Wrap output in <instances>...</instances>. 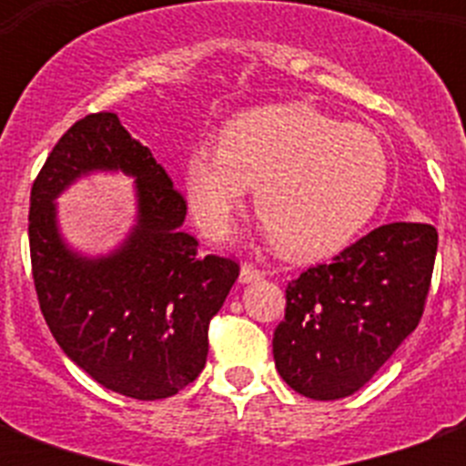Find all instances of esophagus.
<instances>
[{
  "label": "esophagus",
  "mask_w": 466,
  "mask_h": 466,
  "mask_svg": "<svg viewBox=\"0 0 466 466\" xmlns=\"http://www.w3.org/2000/svg\"><path fill=\"white\" fill-rule=\"evenodd\" d=\"M263 278V270L254 263H241V273H239V280L241 283H256V280H261Z\"/></svg>",
  "instance_id": "34e87169"
}]
</instances>
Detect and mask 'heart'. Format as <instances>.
Wrapping results in <instances>:
<instances>
[{
    "label": "heart",
    "mask_w": 466,
    "mask_h": 466,
    "mask_svg": "<svg viewBox=\"0 0 466 466\" xmlns=\"http://www.w3.org/2000/svg\"><path fill=\"white\" fill-rule=\"evenodd\" d=\"M390 161L372 130L305 104L266 106L229 120L219 147H196L186 193L198 227L222 237L256 186V215L292 261L339 251L375 215Z\"/></svg>",
    "instance_id": "obj_1"
}]
</instances>
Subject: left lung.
Instances as JSON below:
<instances>
[{
    "instance_id": "obj_1",
    "label": "left lung",
    "mask_w": 466,
    "mask_h": 466,
    "mask_svg": "<svg viewBox=\"0 0 466 466\" xmlns=\"http://www.w3.org/2000/svg\"><path fill=\"white\" fill-rule=\"evenodd\" d=\"M438 232L391 222L311 266L285 288L273 358L285 382L317 401L350 397L419 326L433 278Z\"/></svg>"
}]
</instances>
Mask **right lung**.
I'll use <instances>...</instances> for the list:
<instances>
[{
  "mask_svg": "<svg viewBox=\"0 0 466 466\" xmlns=\"http://www.w3.org/2000/svg\"><path fill=\"white\" fill-rule=\"evenodd\" d=\"M94 167L135 175L141 215L116 255L89 262L61 244L52 200ZM183 218L186 200L167 171L108 111L76 120L33 181L28 244L40 311L69 360L123 397H174L200 375L210 319L239 278L234 258L198 254Z\"/></svg>",
  "mask_w": 466,
  "mask_h": 466,
  "instance_id": "1",
  "label": "right lung"
}]
</instances>
